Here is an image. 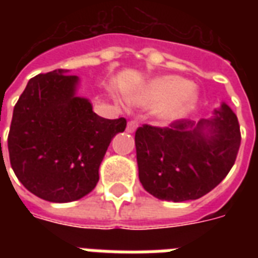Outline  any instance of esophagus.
<instances>
[{
	"mask_svg": "<svg viewBox=\"0 0 258 258\" xmlns=\"http://www.w3.org/2000/svg\"><path fill=\"white\" fill-rule=\"evenodd\" d=\"M138 127V123L135 120H130L128 123H127V133L133 134L135 133V130H137Z\"/></svg>",
	"mask_w": 258,
	"mask_h": 258,
	"instance_id": "34e87169",
	"label": "esophagus"
}]
</instances>
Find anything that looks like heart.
<instances>
[{
	"mask_svg": "<svg viewBox=\"0 0 258 258\" xmlns=\"http://www.w3.org/2000/svg\"><path fill=\"white\" fill-rule=\"evenodd\" d=\"M130 101L142 107L157 105L154 109L159 120H174L183 116L197 100L191 83L178 76H163L150 82L145 88L130 95Z\"/></svg>",
	"mask_w": 258,
	"mask_h": 258,
	"instance_id": "heart-1",
	"label": "heart"
}]
</instances>
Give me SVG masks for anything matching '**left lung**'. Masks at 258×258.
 <instances>
[{
	"label": "left lung",
	"mask_w": 258,
	"mask_h": 258,
	"mask_svg": "<svg viewBox=\"0 0 258 258\" xmlns=\"http://www.w3.org/2000/svg\"><path fill=\"white\" fill-rule=\"evenodd\" d=\"M240 145L238 119L225 103L197 124L186 119L169 127L143 124L135 133L139 180L159 200H198L228 175Z\"/></svg>",
	"instance_id": "obj_1"
}]
</instances>
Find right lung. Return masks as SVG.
I'll use <instances>...</instances> for the list:
<instances>
[{
    "label": "right lung",
    "mask_w": 258,
    "mask_h": 258,
    "mask_svg": "<svg viewBox=\"0 0 258 258\" xmlns=\"http://www.w3.org/2000/svg\"><path fill=\"white\" fill-rule=\"evenodd\" d=\"M67 70L40 74L14 105L8 135L10 165L30 192L49 202H72L91 192L112 138L124 117L104 119L76 96L78 76Z\"/></svg>",
    "instance_id": "right-lung-1"
}]
</instances>
